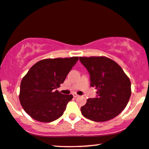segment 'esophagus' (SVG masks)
Here are the masks:
<instances>
[{
	"label": "esophagus",
	"mask_w": 149,
	"mask_h": 149,
	"mask_svg": "<svg viewBox=\"0 0 149 149\" xmlns=\"http://www.w3.org/2000/svg\"><path fill=\"white\" fill-rule=\"evenodd\" d=\"M73 96L74 97H78L79 95L78 94H76V93H73Z\"/></svg>",
	"instance_id": "esophagus-1"
}]
</instances>
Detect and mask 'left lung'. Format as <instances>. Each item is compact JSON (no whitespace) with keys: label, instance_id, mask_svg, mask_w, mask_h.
<instances>
[{"label":"left lung","instance_id":"8db88e82","mask_svg":"<svg viewBox=\"0 0 149 149\" xmlns=\"http://www.w3.org/2000/svg\"><path fill=\"white\" fill-rule=\"evenodd\" d=\"M90 74V85L97 90L81 107L83 116L96 122L116 117L125 108L132 94L130 78L112 59L104 56L80 57Z\"/></svg>","mask_w":149,"mask_h":149}]
</instances>
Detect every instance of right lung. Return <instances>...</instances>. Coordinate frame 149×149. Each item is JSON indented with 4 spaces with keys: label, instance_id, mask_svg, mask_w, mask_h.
I'll list each match as a JSON object with an SVG mask.
<instances>
[{
    "label": "right lung",
    "instance_id": "obj_1",
    "mask_svg": "<svg viewBox=\"0 0 149 149\" xmlns=\"http://www.w3.org/2000/svg\"><path fill=\"white\" fill-rule=\"evenodd\" d=\"M78 61L77 56L43 59L29 69L21 81L19 99L30 116L49 123L62 116L73 95H63L56 89Z\"/></svg>",
    "mask_w": 149,
    "mask_h": 149
}]
</instances>
